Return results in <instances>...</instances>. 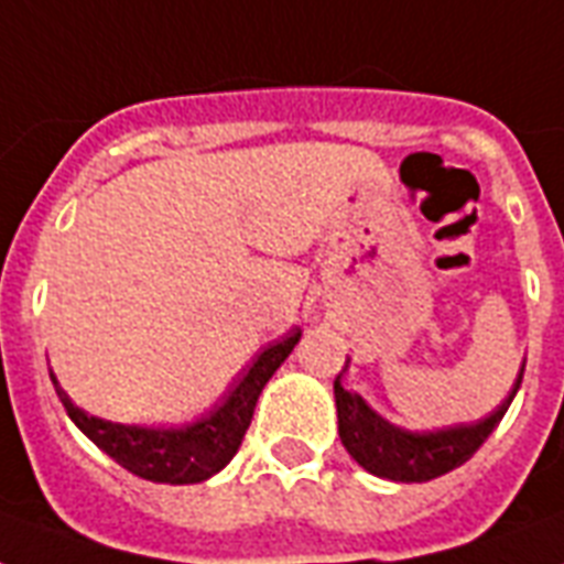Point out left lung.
I'll return each instance as SVG.
<instances>
[{
    "label": "left lung",
    "instance_id": "obj_1",
    "mask_svg": "<svg viewBox=\"0 0 564 564\" xmlns=\"http://www.w3.org/2000/svg\"><path fill=\"white\" fill-rule=\"evenodd\" d=\"M345 369H348V362H345ZM343 371L334 380V394L339 438H343L345 451L369 474L394 482L436 480L442 474L468 463L477 454V447L491 436V430L500 424L503 412L516 398L518 386H521V377H524V366H521L507 401L486 419L474 421V424H459V427L424 430V433L415 430L412 433V430L389 424L383 415H377L369 403L362 401L360 394L348 392L343 386Z\"/></svg>",
    "mask_w": 564,
    "mask_h": 564
}]
</instances>
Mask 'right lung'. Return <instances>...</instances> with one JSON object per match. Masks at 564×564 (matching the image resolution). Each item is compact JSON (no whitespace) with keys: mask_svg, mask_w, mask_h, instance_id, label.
<instances>
[{"mask_svg":"<svg viewBox=\"0 0 564 564\" xmlns=\"http://www.w3.org/2000/svg\"><path fill=\"white\" fill-rule=\"evenodd\" d=\"M299 339L301 330L292 327L278 343L265 345L263 351L257 354V360L234 380L228 394H221V401L210 412H204L202 419L184 427H137V424H113V421L96 419L69 401V394L57 386L55 375H52V383L66 415L75 421V427L82 430L93 445H99L110 459H117L122 468L143 480L184 486V482L207 480L234 459L251 424L257 398L269 383V377L281 369V362L299 345Z\"/></svg>","mask_w":564,"mask_h":564,"instance_id":"add662e5","label":"right lung"}]
</instances>
